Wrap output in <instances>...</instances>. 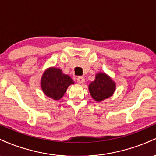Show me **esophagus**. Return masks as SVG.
I'll return each instance as SVG.
<instances>
[{
	"mask_svg": "<svg viewBox=\"0 0 156 156\" xmlns=\"http://www.w3.org/2000/svg\"><path fill=\"white\" fill-rule=\"evenodd\" d=\"M84 81H85V79H84L83 77H82V76H78V78H77V82H78V83L82 84V83H83Z\"/></svg>",
	"mask_w": 156,
	"mask_h": 156,
	"instance_id": "obj_1",
	"label": "esophagus"
}]
</instances>
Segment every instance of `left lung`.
<instances>
[{
	"label": "left lung",
	"mask_w": 156,
	"mask_h": 156,
	"mask_svg": "<svg viewBox=\"0 0 156 156\" xmlns=\"http://www.w3.org/2000/svg\"><path fill=\"white\" fill-rule=\"evenodd\" d=\"M89 90L93 99L100 102L112 95L115 90V83L104 73H99L94 81L89 86Z\"/></svg>",
	"instance_id": "8db88e82"
}]
</instances>
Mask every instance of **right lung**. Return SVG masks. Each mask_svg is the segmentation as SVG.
Returning <instances> with one entry per match:
<instances>
[{
	"mask_svg": "<svg viewBox=\"0 0 156 156\" xmlns=\"http://www.w3.org/2000/svg\"><path fill=\"white\" fill-rule=\"evenodd\" d=\"M74 83L72 78L64 75L58 68H50L44 73L41 80L42 91L53 100H59L70 84Z\"/></svg>",
	"mask_w": 156,
	"mask_h": 156,
	"instance_id": "right-lung-1",
	"label": "right lung"
}]
</instances>
